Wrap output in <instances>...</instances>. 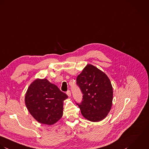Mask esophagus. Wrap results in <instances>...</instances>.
<instances>
[{
  "instance_id": "34e87169",
  "label": "esophagus",
  "mask_w": 149,
  "mask_h": 149,
  "mask_svg": "<svg viewBox=\"0 0 149 149\" xmlns=\"http://www.w3.org/2000/svg\"><path fill=\"white\" fill-rule=\"evenodd\" d=\"M67 95L68 96V97H70L71 96V91H70V90H68L67 91Z\"/></svg>"
}]
</instances>
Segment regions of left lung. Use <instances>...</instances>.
<instances>
[{
    "instance_id": "left-lung-1",
    "label": "left lung",
    "mask_w": 149,
    "mask_h": 149,
    "mask_svg": "<svg viewBox=\"0 0 149 149\" xmlns=\"http://www.w3.org/2000/svg\"><path fill=\"white\" fill-rule=\"evenodd\" d=\"M77 84L84 94L82 101L77 103L82 116L93 122L105 119L113 100V88L108 76L89 64L78 75Z\"/></svg>"
}]
</instances>
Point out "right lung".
Listing matches in <instances>:
<instances>
[{
  "instance_id": "obj_1",
  "label": "right lung",
  "mask_w": 149,
  "mask_h": 149,
  "mask_svg": "<svg viewBox=\"0 0 149 149\" xmlns=\"http://www.w3.org/2000/svg\"><path fill=\"white\" fill-rule=\"evenodd\" d=\"M68 98L47 79H37L29 86L25 102L31 115L38 122L52 125L63 116V101Z\"/></svg>"
}]
</instances>
